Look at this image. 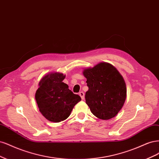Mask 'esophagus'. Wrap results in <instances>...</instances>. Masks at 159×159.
Listing matches in <instances>:
<instances>
[{"mask_svg":"<svg viewBox=\"0 0 159 159\" xmlns=\"http://www.w3.org/2000/svg\"><path fill=\"white\" fill-rule=\"evenodd\" d=\"M79 95H80V96L81 97V98L83 100V99H84V93H83V91L80 92V93H79Z\"/></svg>","mask_w":159,"mask_h":159,"instance_id":"34e87169","label":"esophagus"}]
</instances>
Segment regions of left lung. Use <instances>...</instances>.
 I'll return each mask as SVG.
<instances>
[{
  "label": "left lung",
  "instance_id": "8db88e82",
  "mask_svg": "<svg viewBox=\"0 0 159 159\" xmlns=\"http://www.w3.org/2000/svg\"><path fill=\"white\" fill-rule=\"evenodd\" d=\"M89 90L86 103L96 117L109 120L115 117L124 104L126 85L122 76L114 66L100 63L93 68L84 69Z\"/></svg>",
  "mask_w": 159,
  "mask_h": 159
}]
</instances>
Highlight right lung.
<instances>
[{"mask_svg": "<svg viewBox=\"0 0 159 159\" xmlns=\"http://www.w3.org/2000/svg\"><path fill=\"white\" fill-rule=\"evenodd\" d=\"M65 75L50 73L42 78L35 93V100L39 111L46 119L60 122L70 116L74 106L81 100L80 96L69 89L63 83Z\"/></svg>", "mask_w": 159, "mask_h": 159, "instance_id": "1", "label": "right lung"}]
</instances>
